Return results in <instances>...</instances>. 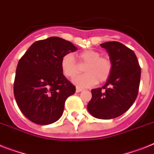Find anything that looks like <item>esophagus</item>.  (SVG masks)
Returning <instances> with one entry per match:
<instances>
[{"label":"esophagus","instance_id":"obj_1","mask_svg":"<svg viewBox=\"0 0 154 154\" xmlns=\"http://www.w3.org/2000/svg\"><path fill=\"white\" fill-rule=\"evenodd\" d=\"M82 91H83V89L79 87H77V88H76V92H81Z\"/></svg>","mask_w":154,"mask_h":154}]
</instances>
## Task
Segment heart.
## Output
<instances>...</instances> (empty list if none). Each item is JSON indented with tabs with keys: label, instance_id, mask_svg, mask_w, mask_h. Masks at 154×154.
Segmentation results:
<instances>
[{
	"label": "heart",
	"instance_id": "heart-1",
	"mask_svg": "<svg viewBox=\"0 0 154 154\" xmlns=\"http://www.w3.org/2000/svg\"><path fill=\"white\" fill-rule=\"evenodd\" d=\"M79 63L75 60L72 54H66L61 59V69L67 78L73 79L81 72V66H85V74L73 80V83L81 88H88L99 83H104L110 77L113 70V63L107 56L101 55L96 50H85L77 55Z\"/></svg>",
	"mask_w": 154,
	"mask_h": 154
}]
</instances>
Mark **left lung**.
<instances>
[{
	"instance_id": "8db88e82",
	"label": "left lung",
	"mask_w": 154,
	"mask_h": 154,
	"mask_svg": "<svg viewBox=\"0 0 154 154\" xmlns=\"http://www.w3.org/2000/svg\"><path fill=\"white\" fill-rule=\"evenodd\" d=\"M106 49L113 63V70L102 88L91 90L88 110L103 120L116 118L132 106L139 92L141 68L135 52L117 41L100 45Z\"/></svg>"
}]
</instances>
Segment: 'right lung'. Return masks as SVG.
<instances>
[{"mask_svg":"<svg viewBox=\"0 0 154 154\" xmlns=\"http://www.w3.org/2000/svg\"><path fill=\"white\" fill-rule=\"evenodd\" d=\"M77 49L69 41L51 37L34 42L19 59L14 95L29 121L45 125L61 117L66 100L76 91L62 72L61 59Z\"/></svg>","mask_w":154,"mask_h":154,"instance_id":"right-lung-1","label":"right lung"}]
</instances>
